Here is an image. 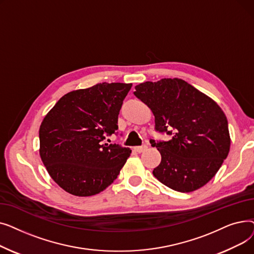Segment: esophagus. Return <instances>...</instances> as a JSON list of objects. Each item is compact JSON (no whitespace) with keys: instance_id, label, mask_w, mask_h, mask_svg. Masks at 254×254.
<instances>
[{"instance_id":"esophagus-1","label":"esophagus","mask_w":254,"mask_h":254,"mask_svg":"<svg viewBox=\"0 0 254 254\" xmlns=\"http://www.w3.org/2000/svg\"><path fill=\"white\" fill-rule=\"evenodd\" d=\"M134 149H135V151H137L138 153H141V152H143V151H145L146 149H147V146H146V145L138 146V147H135Z\"/></svg>"}]
</instances>
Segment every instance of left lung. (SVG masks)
Masks as SVG:
<instances>
[{"instance_id": "8db88e82", "label": "left lung", "mask_w": 254, "mask_h": 254, "mask_svg": "<svg viewBox=\"0 0 254 254\" xmlns=\"http://www.w3.org/2000/svg\"><path fill=\"white\" fill-rule=\"evenodd\" d=\"M134 95L154 115L155 130L172 136L150 140L162 155L154 177L180 192L201 189L215 176L230 151L228 119L216 102L182 79L164 78L135 86Z\"/></svg>"}]
</instances>
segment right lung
Masks as SVG:
<instances>
[{
    "label": "right lung",
    "mask_w": 254,
    "mask_h": 254,
    "mask_svg": "<svg viewBox=\"0 0 254 254\" xmlns=\"http://www.w3.org/2000/svg\"><path fill=\"white\" fill-rule=\"evenodd\" d=\"M131 83H98L62 97L40 126V156L50 177L73 195L90 196L117 178L131 150L103 143L118 129Z\"/></svg>",
    "instance_id": "obj_1"
}]
</instances>
